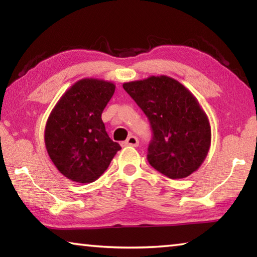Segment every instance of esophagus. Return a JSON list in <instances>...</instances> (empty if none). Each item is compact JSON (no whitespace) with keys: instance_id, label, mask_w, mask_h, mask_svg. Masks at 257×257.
Here are the masks:
<instances>
[{"instance_id":"34e87169","label":"esophagus","mask_w":257,"mask_h":257,"mask_svg":"<svg viewBox=\"0 0 257 257\" xmlns=\"http://www.w3.org/2000/svg\"><path fill=\"white\" fill-rule=\"evenodd\" d=\"M125 145H129V146H138V140L137 137L135 136H129L127 138V141L124 142Z\"/></svg>"}]
</instances>
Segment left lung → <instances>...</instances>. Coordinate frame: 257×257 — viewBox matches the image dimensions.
Segmentation results:
<instances>
[{"label":"left lung","mask_w":257,"mask_h":257,"mask_svg":"<svg viewBox=\"0 0 257 257\" xmlns=\"http://www.w3.org/2000/svg\"><path fill=\"white\" fill-rule=\"evenodd\" d=\"M123 89L150 121V165L172 180L198 170L208 154L211 132L208 117L192 93L166 75L123 83Z\"/></svg>","instance_id":"left-lung-1"}]
</instances>
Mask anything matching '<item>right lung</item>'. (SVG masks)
<instances>
[{
  "label": "right lung",
  "mask_w": 257,
  "mask_h": 257,
  "mask_svg": "<svg viewBox=\"0 0 257 257\" xmlns=\"http://www.w3.org/2000/svg\"><path fill=\"white\" fill-rule=\"evenodd\" d=\"M115 85L98 79L77 81L48 117L44 142L51 161L68 180L91 183L103 175L121 146L105 130L101 113Z\"/></svg>",
  "instance_id": "right-lung-1"
}]
</instances>
